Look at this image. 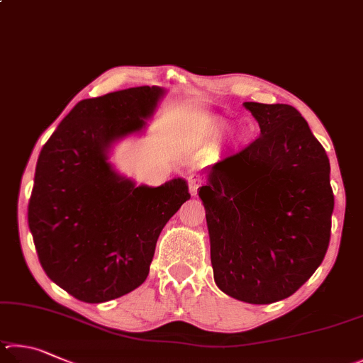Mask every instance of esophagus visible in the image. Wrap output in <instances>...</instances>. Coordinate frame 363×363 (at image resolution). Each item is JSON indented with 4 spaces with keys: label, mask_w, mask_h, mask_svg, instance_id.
Returning <instances> with one entry per match:
<instances>
[{
    "label": "esophagus",
    "mask_w": 363,
    "mask_h": 363,
    "mask_svg": "<svg viewBox=\"0 0 363 363\" xmlns=\"http://www.w3.org/2000/svg\"><path fill=\"white\" fill-rule=\"evenodd\" d=\"M201 177L198 174H191L188 178V186H189V193H191L193 196L198 194V189L201 186Z\"/></svg>",
    "instance_id": "34e87169"
}]
</instances>
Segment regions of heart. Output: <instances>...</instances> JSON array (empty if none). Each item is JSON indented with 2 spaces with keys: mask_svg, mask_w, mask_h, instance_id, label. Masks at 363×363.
<instances>
[{
  "mask_svg": "<svg viewBox=\"0 0 363 363\" xmlns=\"http://www.w3.org/2000/svg\"><path fill=\"white\" fill-rule=\"evenodd\" d=\"M228 132V124L223 121H212L211 124L207 125L206 130V140H217L221 138Z\"/></svg>",
  "mask_w": 363,
  "mask_h": 363,
  "instance_id": "obj_1",
  "label": "heart"
}]
</instances>
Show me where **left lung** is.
<instances>
[{
    "instance_id": "left-lung-1",
    "label": "left lung",
    "mask_w": 363,
    "mask_h": 363,
    "mask_svg": "<svg viewBox=\"0 0 363 363\" xmlns=\"http://www.w3.org/2000/svg\"><path fill=\"white\" fill-rule=\"evenodd\" d=\"M259 125L245 150L207 167L199 189L217 287L250 304L285 300L325 257L330 161L296 108L244 101Z\"/></svg>"
}]
</instances>
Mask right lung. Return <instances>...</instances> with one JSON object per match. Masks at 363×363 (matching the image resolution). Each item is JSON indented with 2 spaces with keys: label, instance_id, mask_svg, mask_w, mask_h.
Returning a JSON list of instances; mask_svg holds the SVG:
<instances>
[{
  "label": "right lung",
  "instance_id": "right-lung-1",
  "mask_svg": "<svg viewBox=\"0 0 363 363\" xmlns=\"http://www.w3.org/2000/svg\"><path fill=\"white\" fill-rule=\"evenodd\" d=\"M165 95L130 87L74 105L43 146L28 226L50 281L84 303H105L148 277L159 234L191 196L185 178L137 185L110 161L114 143L146 129Z\"/></svg>",
  "mask_w": 363,
  "mask_h": 363
}]
</instances>
